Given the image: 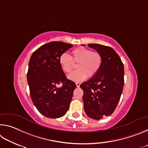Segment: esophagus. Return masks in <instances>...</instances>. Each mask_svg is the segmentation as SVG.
<instances>
[{"mask_svg": "<svg viewBox=\"0 0 148 148\" xmlns=\"http://www.w3.org/2000/svg\"><path fill=\"white\" fill-rule=\"evenodd\" d=\"M80 84H80L79 82H76V85L77 87H79L80 86Z\"/></svg>", "mask_w": 148, "mask_h": 148, "instance_id": "esophagus-1", "label": "esophagus"}]
</instances>
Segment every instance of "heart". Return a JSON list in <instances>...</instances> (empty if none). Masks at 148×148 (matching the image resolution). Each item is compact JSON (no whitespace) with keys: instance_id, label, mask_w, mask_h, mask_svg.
Listing matches in <instances>:
<instances>
[{"instance_id":"b5f03b06","label":"heart","mask_w":148,"mask_h":148,"mask_svg":"<svg viewBox=\"0 0 148 148\" xmlns=\"http://www.w3.org/2000/svg\"><path fill=\"white\" fill-rule=\"evenodd\" d=\"M102 55L97 51L86 47H77L71 51L70 57L66 53L62 54L59 58V64L64 73L69 74L77 63V71L69 76V78L74 82L82 81L86 78L94 77L98 73L102 64Z\"/></svg>"}]
</instances>
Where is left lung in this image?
I'll return each instance as SVG.
<instances>
[{
    "mask_svg": "<svg viewBox=\"0 0 148 148\" xmlns=\"http://www.w3.org/2000/svg\"><path fill=\"white\" fill-rule=\"evenodd\" d=\"M88 46L101 53L103 61L98 73L82 84L80 87L84 91V107L87 116L100 119L113 114L118 104L124 86V66L112 47L97 44Z\"/></svg>",
    "mask_w": 148,
    "mask_h": 148,
    "instance_id": "8db88e82",
    "label": "left lung"
}]
</instances>
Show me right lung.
Returning <instances> with one entry per match:
<instances>
[{
  "instance_id": "obj_1",
  "label": "right lung",
  "mask_w": 148,
  "mask_h": 148,
  "mask_svg": "<svg viewBox=\"0 0 148 148\" xmlns=\"http://www.w3.org/2000/svg\"><path fill=\"white\" fill-rule=\"evenodd\" d=\"M73 46L51 42L32 54L27 72L31 97L39 112L49 118L64 116L69 108L76 84L66 78L59 64L60 56ZM60 83L61 88L56 86Z\"/></svg>"
}]
</instances>
